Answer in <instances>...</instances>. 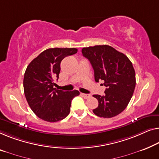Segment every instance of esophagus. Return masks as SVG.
<instances>
[{"label": "esophagus", "instance_id": "34e87169", "mask_svg": "<svg viewBox=\"0 0 159 159\" xmlns=\"http://www.w3.org/2000/svg\"><path fill=\"white\" fill-rule=\"evenodd\" d=\"M81 95L83 97L84 99H88L89 98H90L91 95H88V94H84V93H81Z\"/></svg>", "mask_w": 159, "mask_h": 159}]
</instances>
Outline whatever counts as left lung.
Here are the masks:
<instances>
[{
    "instance_id": "left-lung-1",
    "label": "left lung",
    "mask_w": 159,
    "mask_h": 159,
    "mask_svg": "<svg viewBox=\"0 0 159 159\" xmlns=\"http://www.w3.org/2000/svg\"><path fill=\"white\" fill-rule=\"evenodd\" d=\"M82 55L90 61L96 82L103 80L105 95H94L98 107L93 111L100 118L118 116L128 106L135 87V73L127 56L108 45L82 48Z\"/></svg>"
}]
</instances>
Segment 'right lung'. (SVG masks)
<instances>
[{"label": "right lung", "mask_w": 159, "mask_h": 159, "mask_svg": "<svg viewBox=\"0 0 159 159\" xmlns=\"http://www.w3.org/2000/svg\"><path fill=\"white\" fill-rule=\"evenodd\" d=\"M77 52L76 48L46 49L27 66L24 77L25 96L32 111L43 120L54 123L65 118L72 99L80 95L75 89L64 92L54 87L61 60Z\"/></svg>", "instance_id": "right-lung-1"}]
</instances>
